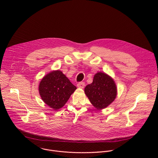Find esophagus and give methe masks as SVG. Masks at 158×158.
I'll return each instance as SVG.
<instances>
[{
  "label": "esophagus",
  "instance_id": "esophagus-1",
  "mask_svg": "<svg viewBox=\"0 0 158 158\" xmlns=\"http://www.w3.org/2000/svg\"><path fill=\"white\" fill-rule=\"evenodd\" d=\"M77 86L79 88L82 89V88H84V86H85V83H84V82H79V83L77 84Z\"/></svg>",
  "mask_w": 158,
  "mask_h": 158
}]
</instances>
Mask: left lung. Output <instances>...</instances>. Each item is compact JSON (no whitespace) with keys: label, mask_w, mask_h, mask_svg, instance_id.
Instances as JSON below:
<instances>
[{"label":"left lung","mask_w":158,"mask_h":158,"mask_svg":"<svg viewBox=\"0 0 158 158\" xmlns=\"http://www.w3.org/2000/svg\"><path fill=\"white\" fill-rule=\"evenodd\" d=\"M84 91L90 102L99 109L108 106L114 101L117 94L114 81L102 73L95 74L93 82L85 86Z\"/></svg>","instance_id":"1"}]
</instances>
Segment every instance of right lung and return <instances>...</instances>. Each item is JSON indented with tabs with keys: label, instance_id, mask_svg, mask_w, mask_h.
<instances>
[{
	"label": "right lung",
	"instance_id": "right-lung-1",
	"mask_svg": "<svg viewBox=\"0 0 158 158\" xmlns=\"http://www.w3.org/2000/svg\"><path fill=\"white\" fill-rule=\"evenodd\" d=\"M76 89L60 71H52L44 77L39 87L43 101L54 110L63 107Z\"/></svg>",
	"mask_w": 158,
	"mask_h": 158
}]
</instances>
